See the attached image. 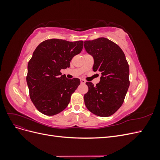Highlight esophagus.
<instances>
[{
    "instance_id": "1",
    "label": "esophagus",
    "mask_w": 160,
    "mask_h": 160,
    "mask_svg": "<svg viewBox=\"0 0 160 160\" xmlns=\"http://www.w3.org/2000/svg\"><path fill=\"white\" fill-rule=\"evenodd\" d=\"M80 81H81V83H82V84H85L86 83V81L84 80L83 79H81Z\"/></svg>"
}]
</instances>
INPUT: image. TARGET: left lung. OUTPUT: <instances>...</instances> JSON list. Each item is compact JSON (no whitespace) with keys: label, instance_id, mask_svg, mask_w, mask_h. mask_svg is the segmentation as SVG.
<instances>
[{"label":"left lung","instance_id":"1","mask_svg":"<svg viewBox=\"0 0 160 160\" xmlns=\"http://www.w3.org/2000/svg\"><path fill=\"white\" fill-rule=\"evenodd\" d=\"M84 47L93 57V71L101 73L96 86L87 82L88 92L84 95L85 104L91 113L109 117L123 103L129 87V68L122 49L104 37L84 41Z\"/></svg>","mask_w":160,"mask_h":160}]
</instances>
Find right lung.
<instances>
[{"label": "right lung", "mask_w": 160, "mask_h": 160, "mask_svg": "<svg viewBox=\"0 0 160 160\" xmlns=\"http://www.w3.org/2000/svg\"><path fill=\"white\" fill-rule=\"evenodd\" d=\"M83 47V41L52 38L40 43L33 52L28 63L27 83L32 102L42 114H58L69 103L80 80L67 79L60 71L70 67L72 57Z\"/></svg>", "instance_id": "obj_1"}]
</instances>
